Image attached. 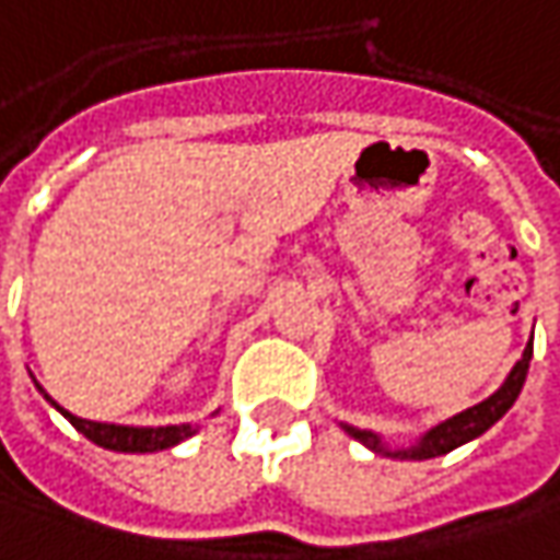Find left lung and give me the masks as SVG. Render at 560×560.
<instances>
[{
  "instance_id": "1",
  "label": "left lung",
  "mask_w": 560,
  "mask_h": 560,
  "mask_svg": "<svg viewBox=\"0 0 560 560\" xmlns=\"http://www.w3.org/2000/svg\"><path fill=\"white\" fill-rule=\"evenodd\" d=\"M529 361H533V339H529V346L523 348V358L513 364V371H510L508 380L501 383L498 393H491L485 402H478L472 409L446 418L438 428L424 431L411 446L389 450L374 431H361V428H351V424H342V428H346L354 441H361V444L371 446L374 453H383V456H396V459H434V456H444L450 450H456V446L469 444V441L481 438L494 421H501V418L508 415V409L516 402V396H520V389H523V383H526Z\"/></svg>"
}]
</instances>
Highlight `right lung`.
I'll use <instances>...</instances> for the list:
<instances>
[{"mask_svg":"<svg viewBox=\"0 0 560 560\" xmlns=\"http://www.w3.org/2000/svg\"><path fill=\"white\" fill-rule=\"evenodd\" d=\"M37 389L44 393V399L56 406L50 399V393L37 383ZM69 418V424L84 434L91 444L104 446V450H116V453H154V450H171L186 438L196 434V424H167V428H129V424H104V421H88L79 418L72 411H66L62 406H56Z\"/></svg>","mask_w":560,"mask_h":560,"instance_id":"1","label":"right lung"}]
</instances>
